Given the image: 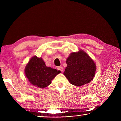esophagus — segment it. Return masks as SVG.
I'll return each instance as SVG.
<instances>
[{"label": "esophagus", "instance_id": "obj_1", "mask_svg": "<svg viewBox=\"0 0 121 121\" xmlns=\"http://www.w3.org/2000/svg\"><path fill=\"white\" fill-rule=\"evenodd\" d=\"M57 69L58 70H59V71H61V72H63V68L62 67V66H58L57 67Z\"/></svg>", "mask_w": 121, "mask_h": 121}]
</instances>
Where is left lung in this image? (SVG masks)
<instances>
[{
    "mask_svg": "<svg viewBox=\"0 0 121 121\" xmlns=\"http://www.w3.org/2000/svg\"><path fill=\"white\" fill-rule=\"evenodd\" d=\"M64 75L70 83L81 86L89 83L95 76L96 65L94 61L84 51L72 53L66 60Z\"/></svg>",
    "mask_w": 121,
    "mask_h": 121,
    "instance_id": "8db88e82",
    "label": "left lung"
}]
</instances>
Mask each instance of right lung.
Masks as SVG:
<instances>
[{"mask_svg":"<svg viewBox=\"0 0 121 121\" xmlns=\"http://www.w3.org/2000/svg\"><path fill=\"white\" fill-rule=\"evenodd\" d=\"M60 73V71L47 67L41 58L33 56L25 69L26 78L33 85L45 88L50 85L55 77Z\"/></svg>","mask_w":121,"mask_h":121,"instance_id":"1","label":"right lung"}]
</instances>
